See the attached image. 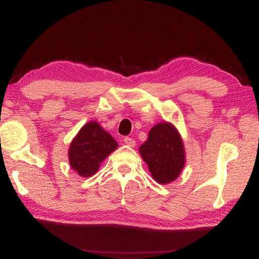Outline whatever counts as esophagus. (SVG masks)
Returning <instances> with one entry per match:
<instances>
[{
  "mask_svg": "<svg viewBox=\"0 0 259 259\" xmlns=\"http://www.w3.org/2000/svg\"><path fill=\"white\" fill-rule=\"evenodd\" d=\"M123 142H124L125 145H128V146H130V147H135V145H136L135 139L130 138V137H125V138L123 139Z\"/></svg>",
  "mask_w": 259,
  "mask_h": 259,
  "instance_id": "34e87169",
  "label": "esophagus"
}]
</instances>
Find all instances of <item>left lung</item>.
Instances as JSON below:
<instances>
[{
	"instance_id": "left-lung-1",
	"label": "left lung",
	"mask_w": 259,
	"mask_h": 259,
	"mask_svg": "<svg viewBox=\"0 0 259 259\" xmlns=\"http://www.w3.org/2000/svg\"><path fill=\"white\" fill-rule=\"evenodd\" d=\"M139 153L147 163L152 177L159 184L174 182L185 165L182 137L168 122L153 126L146 142L139 146Z\"/></svg>"
}]
</instances>
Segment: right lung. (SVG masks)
<instances>
[{"mask_svg":"<svg viewBox=\"0 0 259 259\" xmlns=\"http://www.w3.org/2000/svg\"><path fill=\"white\" fill-rule=\"evenodd\" d=\"M117 148L115 142L98 122H88L78 131L68 150L69 164L82 177H91L99 165Z\"/></svg>","mask_w":259,"mask_h":259,"instance_id":"right-lung-1","label":"right lung"}]
</instances>
